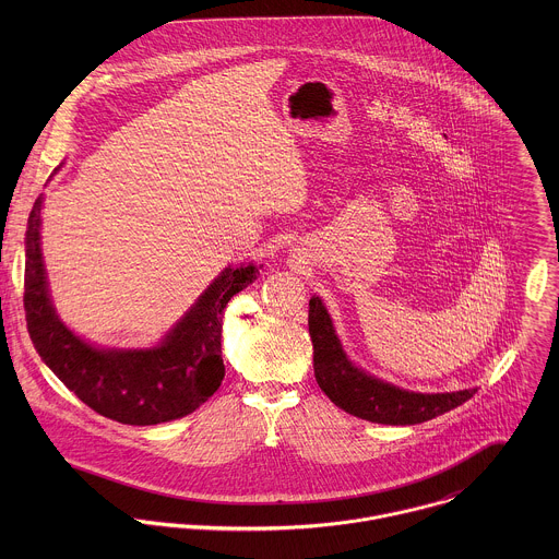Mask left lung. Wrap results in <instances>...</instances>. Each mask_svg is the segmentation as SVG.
<instances>
[{
	"label": "left lung",
	"mask_w": 559,
	"mask_h": 559,
	"mask_svg": "<svg viewBox=\"0 0 559 559\" xmlns=\"http://www.w3.org/2000/svg\"><path fill=\"white\" fill-rule=\"evenodd\" d=\"M308 326L314 344V374L320 390L335 406L355 417L390 426L421 424L456 408L459 404L474 399L478 392L463 390L452 394H415L368 377L346 359L319 297L310 299Z\"/></svg>",
	"instance_id": "8db88e82"
}]
</instances>
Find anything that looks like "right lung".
Returning a JSON list of instances; mask_svg holds the SVG:
<instances>
[{"instance_id":"add662e5","label":"right lung","mask_w":559,"mask_h":559,"mask_svg":"<svg viewBox=\"0 0 559 559\" xmlns=\"http://www.w3.org/2000/svg\"><path fill=\"white\" fill-rule=\"evenodd\" d=\"M40 209L34 202L25 233V320L34 348L53 374L103 417L153 426L193 413L211 399L226 374L222 359V314L228 301L255 277L253 264L228 266L191 312L151 350H103L69 331L53 310L43 253Z\"/></svg>"}]
</instances>
